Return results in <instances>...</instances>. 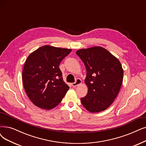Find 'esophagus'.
I'll list each match as a JSON object with an SVG mask.
<instances>
[{"instance_id":"34e87169","label":"esophagus","mask_w":146,"mask_h":146,"mask_svg":"<svg viewBox=\"0 0 146 146\" xmlns=\"http://www.w3.org/2000/svg\"><path fill=\"white\" fill-rule=\"evenodd\" d=\"M82 83V80H80V79H76V81H75L74 83H72V85L73 87H77V86H78L79 85L81 84Z\"/></svg>"}]
</instances>
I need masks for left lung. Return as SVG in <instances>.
<instances>
[{
  "mask_svg": "<svg viewBox=\"0 0 146 146\" xmlns=\"http://www.w3.org/2000/svg\"><path fill=\"white\" fill-rule=\"evenodd\" d=\"M76 54L87 70L85 82L88 90L80 99L81 103L91 112L103 111L119 93L123 77L121 65L117 58L101 47L80 49Z\"/></svg>",
  "mask_w": 146,
  "mask_h": 146,
  "instance_id": "left-lung-1",
  "label": "left lung"
}]
</instances>
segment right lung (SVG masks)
I'll list each match as a JSON object with an SVG mask.
<instances>
[{"mask_svg":"<svg viewBox=\"0 0 146 146\" xmlns=\"http://www.w3.org/2000/svg\"><path fill=\"white\" fill-rule=\"evenodd\" d=\"M72 49L44 46L31 53L25 62L24 88L35 106L51 110L62 100L68 86L64 82L59 66Z\"/></svg>","mask_w":146,"mask_h":146,"instance_id":"right-lung-1","label":"right lung"}]
</instances>
